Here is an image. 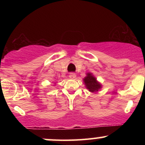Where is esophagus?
I'll return each instance as SVG.
<instances>
[{"label":"esophagus","mask_w":145,"mask_h":145,"mask_svg":"<svg viewBox=\"0 0 145 145\" xmlns=\"http://www.w3.org/2000/svg\"><path fill=\"white\" fill-rule=\"evenodd\" d=\"M69 78H71V79H74V78H76V74H75L74 73H71V74H69Z\"/></svg>","instance_id":"esophagus-1"}]
</instances>
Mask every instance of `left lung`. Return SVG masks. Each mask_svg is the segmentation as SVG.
<instances>
[{"instance_id":"1","label":"left lung","mask_w":145,"mask_h":145,"mask_svg":"<svg viewBox=\"0 0 145 145\" xmlns=\"http://www.w3.org/2000/svg\"><path fill=\"white\" fill-rule=\"evenodd\" d=\"M86 88L90 92H97L101 88V84L97 82L96 78H95L91 73H87L86 76L83 79Z\"/></svg>"}]
</instances>
